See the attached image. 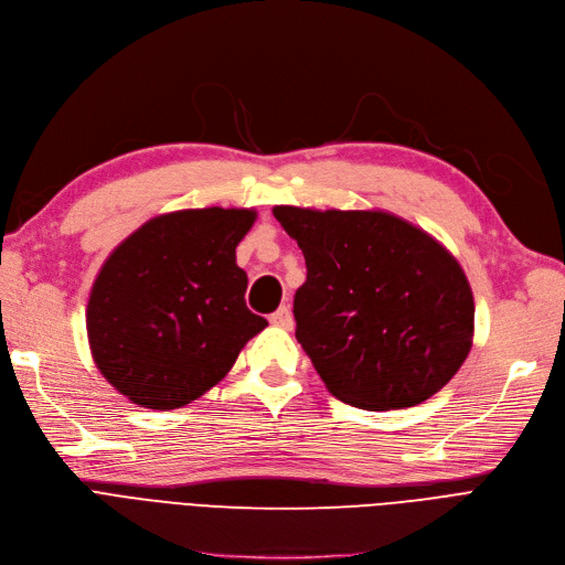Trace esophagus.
Segmentation results:
<instances>
[{
  "instance_id": "34e87169",
  "label": "esophagus",
  "mask_w": 565,
  "mask_h": 565,
  "mask_svg": "<svg viewBox=\"0 0 565 565\" xmlns=\"http://www.w3.org/2000/svg\"><path fill=\"white\" fill-rule=\"evenodd\" d=\"M270 324L282 327V329L295 327V318H291V310L287 306H280L276 313H270Z\"/></svg>"
}]
</instances>
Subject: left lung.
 Wrapping results in <instances>:
<instances>
[{"instance_id": "8db88e82", "label": "left lung", "mask_w": 565, "mask_h": 565, "mask_svg": "<svg viewBox=\"0 0 565 565\" xmlns=\"http://www.w3.org/2000/svg\"><path fill=\"white\" fill-rule=\"evenodd\" d=\"M274 215L303 252L297 341L329 393L387 412L456 376L472 348L475 297L439 241L383 210L276 205Z\"/></svg>"}]
</instances>
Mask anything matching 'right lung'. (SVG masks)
Segmentation results:
<instances>
[{
    "label": "right lung",
    "mask_w": 565,
    "mask_h": 565,
    "mask_svg": "<svg viewBox=\"0 0 565 565\" xmlns=\"http://www.w3.org/2000/svg\"><path fill=\"white\" fill-rule=\"evenodd\" d=\"M247 207L178 210L145 222L97 274L86 329L107 383L145 408H180L217 385L268 324L245 306L236 247Z\"/></svg>",
    "instance_id": "right-lung-1"
}]
</instances>
